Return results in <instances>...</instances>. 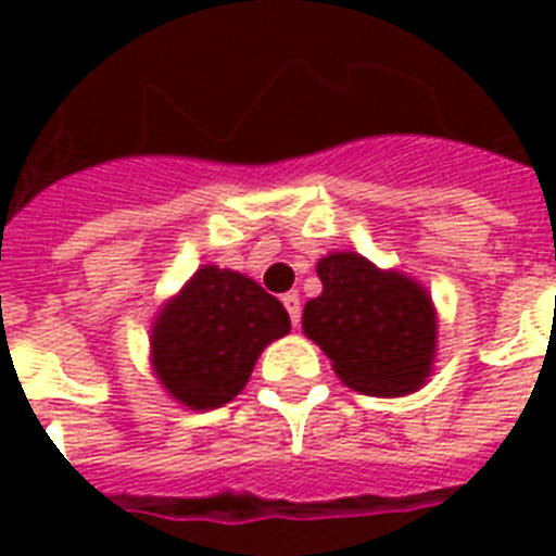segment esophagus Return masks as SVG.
Instances as JSON below:
<instances>
[{"label": "esophagus", "mask_w": 556, "mask_h": 556, "mask_svg": "<svg viewBox=\"0 0 556 556\" xmlns=\"http://www.w3.org/2000/svg\"><path fill=\"white\" fill-rule=\"evenodd\" d=\"M282 305H286V312H288V317H291V323H294V326H300V314H303L300 296L286 294V296H282Z\"/></svg>", "instance_id": "1"}]
</instances>
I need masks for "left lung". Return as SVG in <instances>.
<instances>
[{
    "mask_svg": "<svg viewBox=\"0 0 556 556\" xmlns=\"http://www.w3.org/2000/svg\"><path fill=\"white\" fill-rule=\"evenodd\" d=\"M323 294L308 300L303 331L329 355L346 387L395 397L421 387L435 352L427 291L361 253H331L317 265Z\"/></svg>",
    "mask_w": 556,
    "mask_h": 556,
    "instance_id": "1",
    "label": "left lung"
}]
</instances>
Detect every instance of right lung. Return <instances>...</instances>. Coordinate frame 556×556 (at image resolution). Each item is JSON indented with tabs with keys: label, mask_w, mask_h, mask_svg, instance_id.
<instances>
[{
	"label": "right lung",
	"mask_w": 556,
	"mask_h": 556,
	"mask_svg": "<svg viewBox=\"0 0 556 556\" xmlns=\"http://www.w3.org/2000/svg\"><path fill=\"white\" fill-rule=\"evenodd\" d=\"M291 329L288 312L251 277L204 265L159 314L152 364L169 395L192 409L233 401L270 340Z\"/></svg>",
	"instance_id": "1"
}]
</instances>
